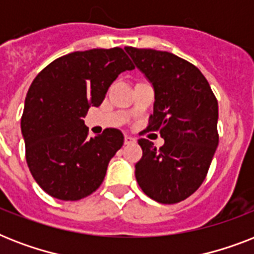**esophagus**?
Here are the masks:
<instances>
[{
    "instance_id": "34e87169",
    "label": "esophagus",
    "mask_w": 254,
    "mask_h": 254,
    "mask_svg": "<svg viewBox=\"0 0 254 254\" xmlns=\"http://www.w3.org/2000/svg\"><path fill=\"white\" fill-rule=\"evenodd\" d=\"M135 142V138L130 137V135H125V138H124V143L125 145H131V143Z\"/></svg>"
}]
</instances>
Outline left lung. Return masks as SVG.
I'll return each mask as SVG.
<instances>
[{"label": "left lung", "mask_w": 254, "mask_h": 254, "mask_svg": "<svg viewBox=\"0 0 254 254\" xmlns=\"http://www.w3.org/2000/svg\"><path fill=\"white\" fill-rule=\"evenodd\" d=\"M154 89V111L146 130L165 139L159 149L138 139L142 158L135 179L147 196L162 204L185 200L196 191L219 145L217 100L203 73L167 51L125 47Z\"/></svg>", "instance_id": "obj_1"}]
</instances>
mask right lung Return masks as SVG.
I'll list each match as a JSON object with an SVG mask.
<instances>
[{"label": "right lung", "mask_w": 254, "mask_h": 254, "mask_svg": "<svg viewBox=\"0 0 254 254\" xmlns=\"http://www.w3.org/2000/svg\"><path fill=\"white\" fill-rule=\"evenodd\" d=\"M134 69L123 49H93L58 58L30 85L21 119L26 162L53 197L79 200L99 189L124 134L105 129L88 137V109L99 107L124 71Z\"/></svg>", "instance_id": "obj_1"}]
</instances>
